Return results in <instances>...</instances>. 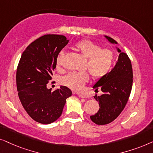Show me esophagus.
<instances>
[{
    "label": "esophagus",
    "mask_w": 153,
    "mask_h": 153,
    "mask_svg": "<svg viewBox=\"0 0 153 153\" xmlns=\"http://www.w3.org/2000/svg\"><path fill=\"white\" fill-rule=\"evenodd\" d=\"M78 97H80V98H84V99H87V98H88V95L85 94H82V93H80V94H78Z\"/></svg>",
    "instance_id": "obj_1"
}]
</instances>
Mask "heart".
Returning a JSON list of instances; mask_svg holds the SVG:
<instances>
[{
  "instance_id": "obj_1",
  "label": "heart",
  "mask_w": 153,
  "mask_h": 153,
  "mask_svg": "<svg viewBox=\"0 0 153 153\" xmlns=\"http://www.w3.org/2000/svg\"><path fill=\"white\" fill-rule=\"evenodd\" d=\"M75 50L87 59L85 68L88 69L92 78L99 80L110 72L113 64L114 52L109 48H101L100 45L90 40H82L75 44ZM64 52H60L56 60V67L63 65ZM89 76L87 72L69 73L62 78V83L73 90L82 88Z\"/></svg>"
}]
</instances>
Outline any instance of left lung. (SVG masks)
<instances>
[{
    "instance_id": "obj_1",
    "label": "left lung",
    "mask_w": 153,
    "mask_h": 153,
    "mask_svg": "<svg viewBox=\"0 0 153 153\" xmlns=\"http://www.w3.org/2000/svg\"><path fill=\"white\" fill-rule=\"evenodd\" d=\"M111 43L117 44L115 40L105 36ZM120 53L115 66L103 78L99 79L93 88L103 91L101 96H94L99 101V110L95 115L90 116L91 121L97 125H104L119 116L125 108L131 93L133 83V71L131 60L126 53Z\"/></svg>"
}]
</instances>
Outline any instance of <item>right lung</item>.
<instances>
[{
    "instance_id": "obj_1",
    "label": "right lung",
    "mask_w": 153,
    "mask_h": 153,
    "mask_svg": "<svg viewBox=\"0 0 153 153\" xmlns=\"http://www.w3.org/2000/svg\"><path fill=\"white\" fill-rule=\"evenodd\" d=\"M68 42L64 36H42L26 48L18 64L16 82L20 101L28 115L39 123L48 125L56 121L66 99L72 95L65 86L54 91L47 88L59 53Z\"/></svg>"
}]
</instances>
